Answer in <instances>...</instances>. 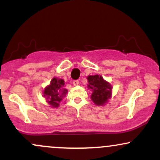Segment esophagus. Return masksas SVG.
Here are the masks:
<instances>
[{
    "label": "esophagus",
    "mask_w": 160,
    "mask_h": 160,
    "mask_svg": "<svg viewBox=\"0 0 160 160\" xmlns=\"http://www.w3.org/2000/svg\"><path fill=\"white\" fill-rule=\"evenodd\" d=\"M73 84H74V86H78L79 80H74V81H73Z\"/></svg>",
    "instance_id": "1"
}]
</instances>
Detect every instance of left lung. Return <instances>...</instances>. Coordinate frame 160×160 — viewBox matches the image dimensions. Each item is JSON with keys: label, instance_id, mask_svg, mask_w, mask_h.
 Returning <instances> with one entry per match:
<instances>
[{"label": "left lung", "instance_id": "8db88e82", "mask_svg": "<svg viewBox=\"0 0 160 160\" xmlns=\"http://www.w3.org/2000/svg\"><path fill=\"white\" fill-rule=\"evenodd\" d=\"M88 88L92 89L91 99L96 105H103L111 97L112 86L102 76L92 75L87 77Z\"/></svg>", "mask_w": 160, "mask_h": 160}]
</instances>
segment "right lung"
Listing matches in <instances>:
<instances>
[{
    "label": "right lung",
    "instance_id": "right-lung-1",
    "mask_svg": "<svg viewBox=\"0 0 160 160\" xmlns=\"http://www.w3.org/2000/svg\"><path fill=\"white\" fill-rule=\"evenodd\" d=\"M65 81L62 79L52 78L50 84L43 90V97L52 108H58L68 90L64 88Z\"/></svg>",
    "mask_w": 160,
    "mask_h": 160
}]
</instances>
